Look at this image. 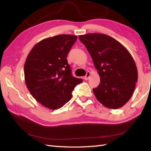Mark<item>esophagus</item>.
I'll list each match as a JSON object with an SVG mask.
<instances>
[{
  "label": "esophagus",
  "instance_id": "34e87169",
  "mask_svg": "<svg viewBox=\"0 0 151 151\" xmlns=\"http://www.w3.org/2000/svg\"><path fill=\"white\" fill-rule=\"evenodd\" d=\"M90 75H91L90 72L88 71V72H87V73H86V76H85V77H84V79L86 80V81H87V80H88V78H89V76H90Z\"/></svg>",
  "mask_w": 151,
  "mask_h": 151
}]
</instances>
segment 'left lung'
Masks as SVG:
<instances>
[{
    "mask_svg": "<svg viewBox=\"0 0 151 151\" xmlns=\"http://www.w3.org/2000/svg\"><path fill=\"white\" fill-rule=\"evenodd\" d=\"M93 61L101 78L93 89L105 107L117 109L130 100L137 81V69L130 53L123 45L106 34L91 33L79 36Z\"/></svg>",
    "mask_w": 151,
    "mask_h": 151,
    "instance_id": "left-lung-1",
    "label": "left lung"
}]
</instances>
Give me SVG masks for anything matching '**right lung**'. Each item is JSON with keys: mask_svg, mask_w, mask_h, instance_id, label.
<instances>
[{"mask_svg": "<svg viewBox=\"0 0 151 151\" xmlns=\"http://www.w3.org/2000/svg\"><path fill=\"white\" fill-rule=\"evenodd\" d=\"M77 36L58 35L40 41L28 54L24 66V81L31 95L44 106L56 110L72 97L82 79L71 75L67 56Z\"/></svg>", "mask_w": 151, "mask_h": 151, "instance_id": "right-lung-1", "label": "right lung"}]
</instances>
